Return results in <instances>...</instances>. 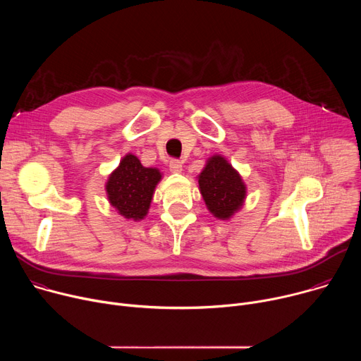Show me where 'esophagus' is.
Returning a JSON list of instances; mask_svg holds the SVG:
<instances>
[{"label":"esophagus","mask_w":361,"mask_h":361,"mask_svg":"<svg viewBox=\"0 0 361 361\" xmlns=\"http://www.w3.org/2000/svg\"><path fill=\"white\" fill-rule=\"evenodd\" d=\"M169 167H170L171 173H181L183 171V163L180 160H171Z\"/></svg>","instance_id":"obj_1"}]
</instances>
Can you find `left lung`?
<instances>
[{"label": "left lung", "instance_id": "obj_1", "mask_svg": "<svg viewBox=\"0 0 361 361\" xmlns=\"http://www.w3.org/2000/svg\"><path fill=\"white\" fill-rule=\"evenodd\" d=\"M197 178L204 202L216 219L230 220L243 207L247 187L226 157H210Z\"/></svg>", "mask_w": 361, "mask_h": 361}]
</instances>
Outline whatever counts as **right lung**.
I'll list each match as a JSON object with an SVG mask.
<instances>
[{"label": "right lung", "mask_w": 361, "mask_h": 361, "mask_svg": "<svg viewBox=\"0 0 361 361\" xmlns=\"http://www.w3.org/2000/svg\"><path fill=\"white\" fill-rule=\"evenodd\" d=\"M161 177L159 169L144 167L134 154H126L106 183L111 207L127 220H142L148 214L154 190Z\"/></svg>", "instance_id": "obj_1"}]
</instances>
